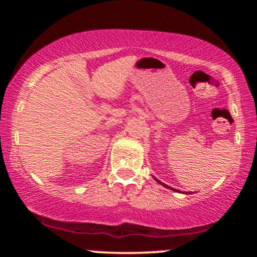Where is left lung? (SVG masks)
Segmentation results:
<instances>
[{
  "label": "left lung",
  "mask_w": 257,
  "mask_h": 257,
  "mask_svg": "<svg viewBox=\"0 0 257 257\" xmlns=\"http://www.w3.org/2000/svg\"><path fill=\"white\" fill-rule=\"evenodd\" d=\"M155 180H156V181H157V182H159V184H161V185H163V186H164V187H167V188H169V190H173V191H176V192H179V191H178V190H175V188L170 187V186H167L166 184H163V182H161V181H159V180H157V179H155Z\"/></svg>",
  "instance_id": "8db88e82"
}]
</instances>
